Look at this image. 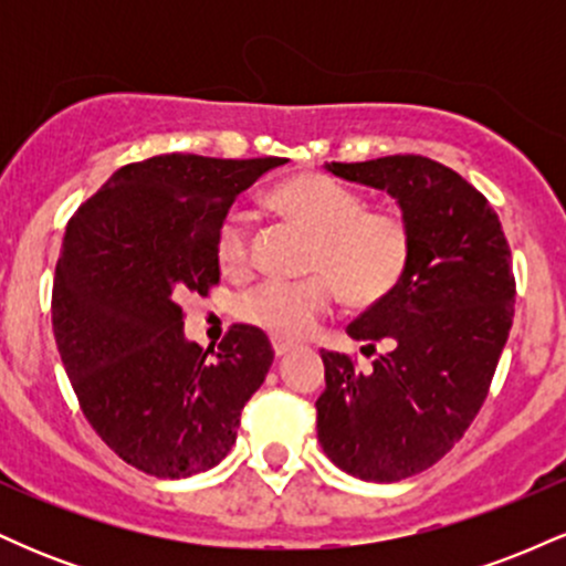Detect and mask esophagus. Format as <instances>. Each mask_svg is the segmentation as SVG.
I'll use <instances>...</instances> for the list:
<instances>
[{
	"label": "esophagus",
	"instance_id": "obj_1",
	"mask_svg": "<svg viewBox=\"0 0 566 566\" xmlns=\"http://www.w3.org/2000/svg\"><path fill=\"white\" fill-rule=\"evenodd\" d=\"M271 343H274V354L276 356H287L290 350H295V343L284 340V337H274V340H271Z\"/></svg>",
	"mask_w": 566,
	"mask_h": 566
}]
</instances>
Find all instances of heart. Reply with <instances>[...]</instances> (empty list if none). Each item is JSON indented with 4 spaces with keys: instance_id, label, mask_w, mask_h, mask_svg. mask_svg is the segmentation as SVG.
Instances as JSON below:
<instances>
[{
    "instance_id": "heart-1",
    "label": "heart",
    "mask_w": 566,
    "mask_h": 566,
    "mask_svg": "<svg viewBox=\"0 0 566 566\" xmlns=\"http://www.w3.org/2000/svg\"><path fill=\"white\" fill-rule=\"evenodd\" d=\"M271 205L314 233L311 269L303 282L255 284L239 301V316L276 337H303L329 311L335 292L356 305L378 303L405 276L412 252L407 220L394 210H367L354 188L319 172H301L271 191ZM220 269L237 274L250 263V229L239 212L220 220L216 237Z\"/></svg>"
}]
</instances>
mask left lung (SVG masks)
Masks as SVG:
<instances>
[{"mask_svg":"<svg viewBox=\"0 0 566 566\" xmlns=\"http://www.w3.org/2000/svg\"><path fill=\"white\" fill-rule=\"evenodd\" d=\"M324 170L386 191L412 233L401 282L346 329L386 354L361 373L324 350L316 399L319 444L337 469L399 482L450 452L482 407L513 319L511 250L490 201L439 161L396 154Z\"/></svg>","mask_w":566,"mask_h":566,"instance_id":"1","label":"left lung"}]
</instances>
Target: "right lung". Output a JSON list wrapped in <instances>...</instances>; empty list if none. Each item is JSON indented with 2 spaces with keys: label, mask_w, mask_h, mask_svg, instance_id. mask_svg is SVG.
I'll return each instance as SVG.
<instances>
[{
  "label": "right lung",
  "mask_w": 566,
  "mask_h": 566,
  "mask_svg": "<svg viewBox=\"0 0 566 566\" xmlns=\"http://www.w3.org/2000/svg\"><path fill=\"white\" fill-rule=\"evenodd\" d=\"M284 161L151 157L116 170L69 220L53 284L57 350L97 437L151 476L218 465L274 361L250 324H233L218 350L188 340L178 303L218 282L220 220Z\"/></svg>",
  "instance_id": "obj_1"
}]
</instances>
